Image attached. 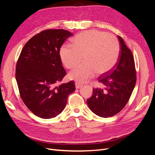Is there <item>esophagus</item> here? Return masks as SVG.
I'll use <instances>...</instances> for the list:
<instances>
[{"instance_id":"1","label":"esophagus","mask_w":155,"mask_h":155,"mask_svg":"<svg viewBox=\"0 0 155 155\" xmlns=\"http://www.w3.org/2000/svg\"><path fill=\"white\" fill-rule=\"evenodd\" d=\"M82 87H83V85H81V84H79V83H76V88L77 89L80 88H81Z\"/></svg>"}]
</instances>
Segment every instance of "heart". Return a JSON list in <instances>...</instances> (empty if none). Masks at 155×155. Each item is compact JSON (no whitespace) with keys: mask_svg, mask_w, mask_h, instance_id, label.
Returning <instances> with one entry per match:
<instances>
[{"mask_svg":"<svg viewBox=\"0 0 155 155\" xmlns=\"http://www.w3.org/2000/svg\"><path fill=\"white\" fill-rule=\"evenodd\" d=\"M120 44L113 35L97 30L81 32L72 40V45H63L59 55L63 64L72 68L83 57L84 63L68 74V78L84 83L94 76L108 72L118 62Z\"/></svg>","mask_w":155,"mask_h":155,"instance_id":"1","label":"heart"}]
</instances>
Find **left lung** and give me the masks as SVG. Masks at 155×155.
<instances>
[{"mask_svg": "<svg viewBox=\"0 0 155 155\" xmlns=\"http://www.w3.org/2000/svg\"><path fill=\"white\" fill-rule=\"evenodd\" d=\"M120 53L118 62L99 81L105 86V90L93 89L92 96L87 100L90 109L102 118L118 114L127 104L137 81L134 60L131 50L118 36Z\"/></svg>", "mask_w": 155, "mask_h": 155, "instance_id": "8db88e82", "label": "left lung"}]
</instances>
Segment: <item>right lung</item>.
Segmentation results:
<instances>
[{"label": "right lung", "mask_w": 155, "mask_h": 155, "mask_svg": "<svg viewBox=\"0 0 155 155\" xmlns=\"http://www.w3.org/2000/svg\"><path fill=\"white\" fill-rule=\"evenodd\" d=\"M72 35L65 30H44L27 42L18 58L15 78L21 97L41 118H55L61 113L69 94L76 89L73 81L56 86L67 74L59 50Z\"/></svg>", "instance_id": "add662e5"}]
</instances>
